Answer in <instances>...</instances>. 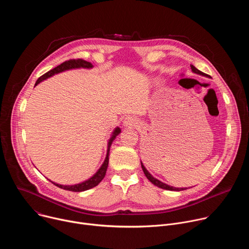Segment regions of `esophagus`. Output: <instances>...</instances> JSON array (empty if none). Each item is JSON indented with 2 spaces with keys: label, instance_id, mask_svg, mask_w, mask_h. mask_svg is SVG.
Returning a JSON list of instances; mask_svg holds the SVG:
<instances>
[{
  "label": "esophagus",
  "instance_id": "obj_1",
  "mask_svg": "<svg viewBox=\"0 0 249 249\" xmlns=\"http://www.w3.org/2000/svg\"><path fill=\"white\" fill-rule=\"evenodd\" d=\"M138 120L132 116H127L124 121H123V125L124 127H135L138 124Z\"/></svg>",
  "mask_w": 249,
  "mask_h": 249
}]
</instances>
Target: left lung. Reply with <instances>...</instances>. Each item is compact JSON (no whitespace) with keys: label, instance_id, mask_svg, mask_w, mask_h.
<instances>
[{"label":"left lung","instance_id":"8db88e82","mask_svg":"<svg viewBox=\"0 0 249 249\" xmlns=\"http://www.w3.org/2000/svg\"><path fill=\"white\" fill-rule=\"evenodd\" d=\"M191 70H192V72L193 73H195V74H198V75H201V76H204V77H208V75H206V74H204L203 72H201V71H199L198 69H196L193 65H191ZM141 166H142V169H143V171H144V173H145V175L147 176V178L154 184V185H156V186H158V187H160V188H161V189H165V190H170V191H182V190H185V189H187V188H178V187H173V186H170V185H168V184H165V183H163V182H161L160 180H159V179H157L156 177H154L149 171H148V169L145 167V165L143 164V162L141 161Z\"/></svg>","mask_w":249,"mask_h":249}]
</instances>
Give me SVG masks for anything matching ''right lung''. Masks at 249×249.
Masks as SVG:
<instances>
[{
    "instance_id": "1",
    "label": "right lung",
    "mask_w": 249,
    "mask_h": 249,
    "mask_svg": "<svg viewBox=\"0 0 249 249\" xmlns=\"http://www.w3.org/2000/svg\"><path fill=\"white\" fill-rule=\"evenodd\" d=\"M93 66L91 63L87 62L85 60L82 59H78V60H70V61H66L64 63H62L61 65L57 66L56 68H54L53 70H50L49 72H47L46 74H44L43 76H41L36 83H35V86H37L39 83L47 80L48 78L53 77L56 74H60L62 72H65V71H70V70H75V69H92ZM34 86V87H35ZM121 133V129L119 127H116L113 132L111 133V137L108 140V144H107V151H106V157L105 160L103 161V163L101 164V166L97 169V171L91 176L89 177V179L78 183V184H73V185H63V184H59L56 182L51 181L52 183H54L56 186H58L59 188L65 189V190H69V191H73V192H82V191H86L89 190L90 188L95 187L96 185L99 184V182L104 178L105 173H106V169H107L108 166V162H109V152H110V147L112 145V142L115 140L116 136H118Z\"/></svg>"
}]
</instances>
